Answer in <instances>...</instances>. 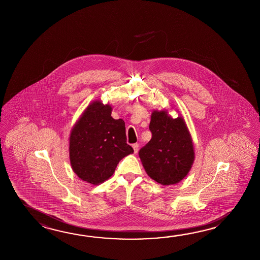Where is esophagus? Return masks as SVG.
Wrapping results in <instances>:
<instances>
[{
    "instance_id": "34e87169",
    "label": "esophagus",
    "mask_w": 260,
    "mask_h": 260,
    "mask_svg": "<svg viewBox=\"0 0 260 260\" xmlns=\"http://www.w3.org/2000/svg\"><path fill=\"white\" fill-rule=\"evenodd\" d=\"M133 150H134V153H137L139 150V144L138 143H134L133 144Z\"/></svg>"
}]
</instances>
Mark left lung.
Wrapping results in <instances>:
<instances>
[{
  "instance_id": "1",
  "label": "left lung",
  "mask_w": 260,
  "mask_h": 260,
  "mask_svg": "<svg viewBox=\"0 0 260 260\" xmlns=\"http://www.w3.org/2000/svg\"><path fill=\"white\" fill-rule=\"evenodd\" d=\"M149 129L152 139L139 151L146 173L162 185L180 182L194 160L193 145L183 118L154 111Z\"/></svg>"
}]
</instances>
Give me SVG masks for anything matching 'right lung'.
I'll return each mask as SVG.
<instances>
[{
    "instance_id": "obj_1",
    "label": "right lung",
    "mask_w": 260,
    "mask_h": 260,
    "mask_svg": "<svg viewBox=\"0 0 260 260\" xmlns=\"http://www.w3.org/2000/svg\"><path fill=\"white\" fill-rule=\"evenodd\" d=\"M112 107L93 102L76 123L69 138L72 170L81 180L100 184L109 179L123 157L133 154L123 119L111 117Z\"/></svg>"
}]
</instances>
